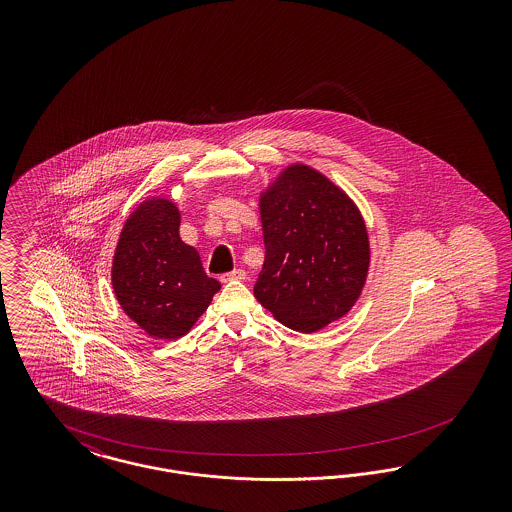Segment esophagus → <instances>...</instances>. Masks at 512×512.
Segmentation results:
<instances>
[{"label":"esophagus","mask_w":512,"mask_h":512,"mask_svg":"<svg viewBox=\"0 0 512 512\" xmlns=\"http://www.w3.org/2000/svg\"><path fill=\"white\" fill-rule=\"evenodd\" d=\"M245 270H242V268H234L232 272H228V274H222V282H230V280H245Z\"/></svg>","instance_id":"esophagus-1"}]
</instances>
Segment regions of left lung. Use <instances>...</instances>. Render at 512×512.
Listing matches in <instances>:
<instances>
[{
    "mask_svg": "<svg viewBox=\"0 0 512 512\" xmlns=\"http://www.w3.org/2000/svg\"><path fill=\"white\" fill-rule=\"evenodd\" d=\"M265 265L253 293L284 326L311 334L347 315L370 265L353 199L309 165L293 163L259 195Z\"/></svg>",
    "mask_w": 512,
    "mask_h": 512,
    "instance_id": "left-lung-1",
    "label": "left lung"
}]
</instances>
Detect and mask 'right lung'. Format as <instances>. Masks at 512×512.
Wrapping results in <instances>:
<instances>
[{"label":"right lung","mask_w":512,"mask_h":512,"mask_svg":"<svg viewBox=\"0 0 512 512\" xmlns=\"http://www.w3.org/2000/svg\"><path fill=\"white\" fill-rule=\"evenodd\" d=\"M178 228L176 203L149 197L124 222L113 255L111 284L122 311L157 340L186 336L220 290Z\"/></svg>","instance_id":"obj_1"}]
</instances>
